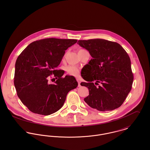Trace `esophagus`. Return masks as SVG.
<instances>
[{"instance_id": "esophagus-1", "label": "esophagus", "mask_w": 150, "mask_h": 150, "mask_svg": "<svg viewBox=\"0 0 150 150\" xmlns=\"http://www.w3.org/2000/svg\"><path fill=\"white\" fill-rule=\"evenodd\" d=\"M77 81L78 82V84H79V86H80L81 85H80V83H81V82H80V79H77Z\"/></svg>"}]
</instances>
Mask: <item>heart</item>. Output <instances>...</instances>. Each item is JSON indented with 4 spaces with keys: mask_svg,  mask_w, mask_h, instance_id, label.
Listing matches in <instances>:
<instances>
[{
    "mask_svg": "<svg viewBox=\"0 0 150 150\" xmlns=\"http://www.w3.org/2000/svg\"><path fill=\"white\" fill-rule=\"evenodd\" d=\"M84 50L80 49L79 50L78 52H81ZM66 71L69 75L73 76H78L80 74V69L78 68L77 66H69L66 68Z\"/></svg>",
    "mask_w": 150,
    "mask_h": 150,
    "instance_id": "obj_1",
    "label": "heart"
}]
</instances>
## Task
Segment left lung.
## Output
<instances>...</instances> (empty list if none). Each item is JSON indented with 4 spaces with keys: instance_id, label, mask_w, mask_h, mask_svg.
<instances>
[{
    "instance_id": "8db88e82",
    "label": "left lung",
    "mask_w": 150,
    "mask_h": 150,
    "mask_svg": "<svg viewBox=\"0 0 150 150\" xmlns=\"http://www.w3.org/2000/svg\"><path fill=\"white\" fill-rule=\"evenodd\" d=\"M77 44L92 57L88 64L91 75H81L87 82H82L81 86L89 89L84 101L101 111L120 107L133 81L130 59L126 51L118 43L101 39L79 40Z\"/></svg>"
}]
</instances>
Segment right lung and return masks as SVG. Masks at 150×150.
Returning a JSON list of instances; mask_svg holds the SVG:
<instances>
[{"mask_svg":"<svg viewBox=\"0 0 150 150\" xmlns=\"http://www.w3.org/2000/svg\"><path fill=\"white\" fill-rule=\"evenodd\" d=\"M77 40L47 38L30 43L15 65L14 83L22 103L32 112L48 115L63 106L67 93L78 86L72 76L58 70L65 51ZM57 80L48 81L50 76Z\"/></svg>","mask_w":150,"mask_h":150,"instance_id":"obj_1","label":"right lung"}]
</instances>
